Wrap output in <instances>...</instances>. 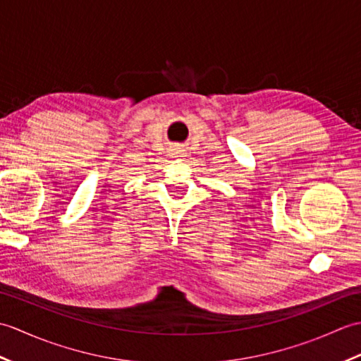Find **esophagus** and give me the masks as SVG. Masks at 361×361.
<instances>
[{
  "label": "esophagus",
  "instance_id": "esophagus-1",
  "mask_svg": "<svg viewBox=\"0 0 361 361\" xmlns=\"http://www.w3.org/2000/svg\"><path fill=\"white\" fill-rule=\"evenodd\" d=\"M172 157H173V158H181V157H186V152L183 150V149L175 147V149H172Z\"/></svg>",
  "mask_w": 361,
  "mask_h": 361
}]
</instances>
